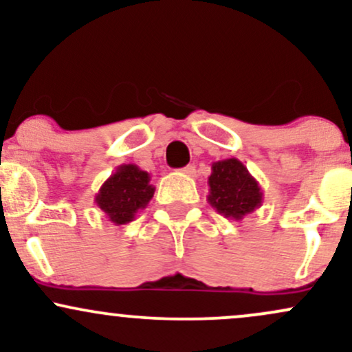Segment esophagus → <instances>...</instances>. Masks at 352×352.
Segmentation results:
<instances>
[{
  "label": "esophagus",
  "instance_id": "34e87169",
  "mask_svg": "<svg viewBox=\"0 0 352 352\" xmlns=\"http://www.w3.org/2000/svg\"><path fill=\"white\" fill-rule=\"evenodd\" d=\"M182 172H184L185 175H188V177H197V168H195V165H187V167L182 168Z\"/></svg>",
  "mask_w": 352,
  "mask_h": 352
}]
</instances>
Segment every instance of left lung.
I'll return each instance as SVG.
<instances>
[{"label": "left lung", "instance_id": "obj_1", "mask_svg": "<svg viewBox=\"0 0 352 352\" xmlns=\"http://www.w3.org/2000/svg\"><path fill=\"white\" fill-rule=\"evenodd\" d=\"M207 200L220 215L241 220L263 204V190L243 162L232 159L212 164Z\"/></svg>", "mask_w": 352, "mask_h": 352}]
</instances>
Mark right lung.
I'll return each instance as SVG.
<instances>
[{"mask_svg": "<svg viewBox=\"0 0 352 352\" xmlns=\"http://www.w3.org/2000/svg\"><path fill=\"white\" fill-rule=\"evenodd\" d=\"M155 187L151 185L148 172L135 164H124L116 168L96 193V205L114 225H125L135 218L152 200Z\"/></svg>", "mask_w": 352, "mask_h": 352, "instance_id": "right-lung-1", "label": "right lung"}]
</instances>
